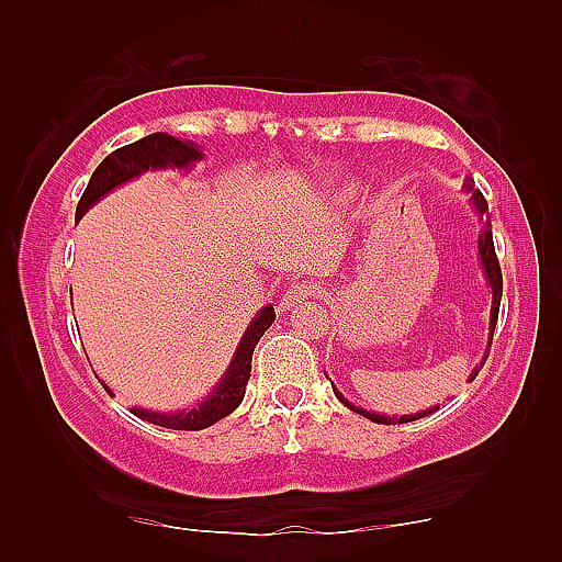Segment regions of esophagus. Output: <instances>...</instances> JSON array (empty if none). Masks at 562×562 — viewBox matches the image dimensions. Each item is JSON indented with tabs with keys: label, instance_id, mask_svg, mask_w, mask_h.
<instances>
[{
	"label": "esophagus",
	"instance_id": "1",
	"mask_svg": "<svg viewBox=\"0 0 562 562\" xmlns=\"http://www.w3.org/2000/svg\"><path fill=\"white\" fill-rule=\"evenodd\" d=\"M314 294H316V284H312V282L294 284V288L284 292V296L280 300V312H290L292 306L302 304L304 300H308V296H314Z\"/></svg>",
	"mask_w": 562,
	"mask_h": 562
}]
</instances>
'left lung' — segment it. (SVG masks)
<instances>
[{"instance_id": "left-lung-1", "label": "left lung", "mask_w": 562, "mask_h": 562, "mask_svg": "<svg viewBox=\"0 0 562 562\" xmlns=\"http://www.w3.org/2000/svg\"><path fill=\"white\" fill-rule=\"evenodd\" d=\"M465 188H469V193H471V207H473V212L479 214V220H483V229H481V234H479V262H481V270H483V274H485V282H487V288H491V294H493V306H491V333H487V348H485V357H483V362L473 369L471 372V376H469V381H473L475 376H479V372H481V367L485 364V360H487V350H491V345H493V333H495V326H497V312H499V300H503V272H499V262H497V256H495V244H493V229H491V220H487V202H485V198H483V193L481 190H475L473 188V178H465ZM333 384V381H330ZM333 393H336L338 396V401L340 403H345L348 405L350 411H355V413H360V415H364L367 420H372V423H379V425H401V423H413V420H420V417H427L429 413H435V411H439V405H432V408H427V411H420V413H413V415H381V413H372V411H364V408H360V405H355V403H350L348 398L342 396V393L336 389V384H333Z\"/></svg>"}]
</instances>
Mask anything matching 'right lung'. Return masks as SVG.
<instances>
[{"instance_id": "right-lung-1", "label": "right lung", "mask_w": 562, "mask_h": 562, "mask_svg": "<svg viewBox=\"0 0 562 562\" xmlns=\"http://www.w3.org/2000/svg\"><path fill=\"white\" fill-rule=\"evenodd\" d=\"M202 149L195 145V142L188 139H178L166 133H151L147 137H142L133 145L115 149L109 154L99 166L97 171L91 173V181L83 190V195L77 205L75 220L79 222L83 214H87L101 198H105L111 190L121 188L130 181H135L142 173L147 171H190L198 161H202ZM274 321V308L268 304L262 306L260 312L250 321L248 328L244 330L241 340L236 345V352L232 357L229 367H226L224 376L214 384V389L207 393L205 398L198 401V405H190V408L181 411H147L135 405L133 415L142 417L151 425L159 427H169V429H205L214 425L222 417L234 413L238 408V403L244 401L246 384L250 379V360H254V350L258 340L262 338ZM101 386L109 391V396H113V389L105 386V381H101Z\"/></svg>"}]
</instances>
